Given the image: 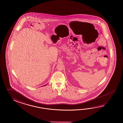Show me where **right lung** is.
I'll use <instances>...</instances> for the list:
<instances>
[{"mask_svg": "<svg viewBox=\"0 0 123 123\" xmlns=\"http://www.w3.org/2000/svg\"><path fill=\"white\" fill-rule=\"evenodd\" d=\"M44 86H45V85H44Z\"/></svg>", "mask_w": 123, "mask_h": 123, "instance_id": "obj_1", "label": "right lung"}]
</instances>
